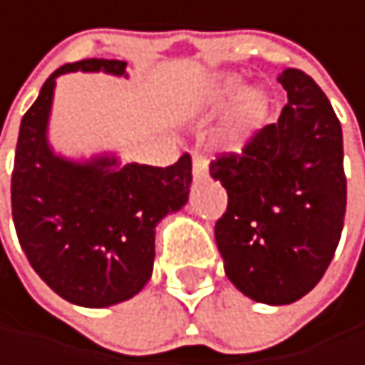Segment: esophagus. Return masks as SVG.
Instances as JSON below:
<instances>
[{
    "instance_id": "obj_1",
    "label": "esophagus",
    "mask_w": 365,
    "mask_h": 365,
    "mask_svg": "<svg viewBox=\"0 0 365 365\" xmlns=\"http://www.w3.org/2000/svg\"><path fill=\"white\" fill-rule=\"evenodd\" d=\"M206 174H208V161H206L204 155L195 153L193 155V178L202 180V178H206Z\"/></svg>"
}]
</instances>
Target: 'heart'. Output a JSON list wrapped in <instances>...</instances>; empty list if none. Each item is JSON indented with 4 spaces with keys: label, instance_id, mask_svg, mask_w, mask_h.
<instances>
[{
    "label": "heart",
    "instance_id": "b5f03b06",
    "mask_svg": "<svg viewBox=\"0 0 365 365\" xmlns=\"http://www.w3.org/2000/svg\"><path fill=\"white\" fill-rule=\"evenodd\" d=\"M242 89V81L234 74H223L208 87V101L212 106H223L236 97L227 118L223 138L232 150H242L245 144L264 129L270 116V97L262 89Z\"/></svg>",
    "mask_w": 365,
    "mask_h": 365
}]
</instances>
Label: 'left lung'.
I'll list each match as a JSON object with an SVG mask.
<instances>
[{"label": "left lung", "mask_w": 365, "mask_h": 365, "mask_svg": "<svg viewBox=\"0 0 365 365\" xmlns=\"http://www.w3.org/2000/svg\"><path fill=\"white\" fill-rule=\"evenodd\" d=\"M287 103L242 153L210 161L227 189L215 225L227 278L255 302L282 306L304 297L325 274L340 242L346 176L340 120L319 85L287 68Z\"/></svg>", "instance_id": "8db88e82"}]
</instances>
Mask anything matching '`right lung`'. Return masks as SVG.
<instances>
[{"mask_svg": "<svg viewBox=\"0 0 365 365\" xmlns=\"http://www.w3.org/2000/svg\"><path fill=\"white\" fill-rule=\"evenodd\" d=\"M125 61L83 59L48 76L21 120L12 170V219L40 278L63 299L103 308L133 297L148 282L155 227L189 200L191 157L174 165H118L116 157L70 161L53 153L46 129L57 76L108 72Z\"/></svg>", "mask_w": 365, "mask_h": 365, "instance_id": "obj_1", "label": "right lung"}]
</instances>
